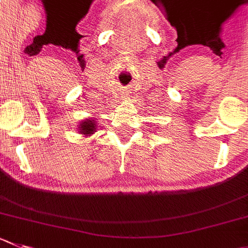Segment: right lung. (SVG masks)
<instances>
[{"mask_svg": "<svg viewBox=\"0 0 248 248\" xmlns=\"http://www.w3.org/2000/svg\"><path fill=\"white\" fill-rule=\"evenodd\" d=\"M95 129L96 125L95 123H93V120H85V122H82L81 124H80L79 130L81 131L82 134H93V131H95Z\"/></svg>", "mask_w": 248, "mask_h": 248, "instance_id": "add662e5", "label": "right lung"}]
</instances>
